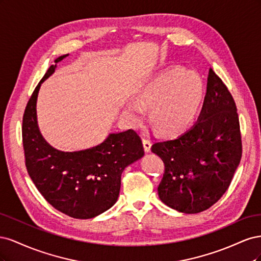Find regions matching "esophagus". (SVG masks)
I'll return each instance as SVG.
<instances>
[{"label": "esophagus", "instance_id": "1", "mask_svg": "<svg viewBox=\"0 0 261 261\" xmlns=\"http://www.w3.org/2000/svg\"><path fill=\"white\" fill-rule=\"evenodd\" d=\"M143 144H144L145 151L150 152V150H151V140L148 138H143Z\"/></svg>", "mask_w": 261, "mask_h": 261}]
</instances>
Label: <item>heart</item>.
Masks as SVG:
<instances>
[{"label":"heart","mask_w":261,"mask_h":261,"mask_svg":"<svg viewBox=\"0 0 261 261\" xmlns=\"http://www.w3.org/2000/svg\"><path fill=\"white\" fill-rule=\"evenodd\" d=\"M203 97L200 77L184 68L173 67L141 85L135 100L126 103L123 116L130 124L143 121L150 107L149 120L161 134H176L187 127Z\"/></svg>","instance_id":"heart-1"}]
</instances>
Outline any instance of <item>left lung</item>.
Instances as JSON below:
<instances>
[{"instance_id": "left-lung-1", "label": "left lung", "mask_w": 261, "mask_h": 261, "mask_svg": "<svg viewBox=\"0 0 261 261\" xmlns=\"http://www.w3.org/2000/svg\"><path fill=\"white\" fill-rule=\"evenodd\" d=\"M151 151L164 163L158 195L170 208L198 213L226 192L242 158V137L234 99L212 68L198 121L176 139L153 144Z\"/></svg>"}]
</instances>
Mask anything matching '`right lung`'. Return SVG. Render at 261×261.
<instances>
[{"label":"right lung","mask_w":261,"mask_h":261,"mask_svg":"<svg viewBox=\"0 0 261 261\" xmlns=\"http://www.w3.org/2000/svg\"><path fill=\"white\" fill-rule=\"evenodd\" d=\"M67 55L54 62L59 63ZM55 68L57 64L49 67L23 113L21 130L26 168L51 206L75 219H90L116 202L122 173L145 154L144 147L133 129L110 134L102 144L81 151H61L46 143L38 127L36 106L41 84Z\"/></svg>","instance_id":"right-lung-1"}]
</instances>
